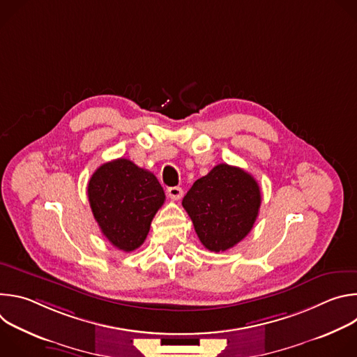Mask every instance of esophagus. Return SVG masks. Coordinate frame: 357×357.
<instances>
[{
  "label": "esophagus",
  "mask_w": 357,
  "mask_h": 357,
  "mask_svg": "<svg viewBox=\"0 0 357 357\" xmlns=\"http://www.w3.org/2000/svg\"><path fill=\"white\" fill-rule=\"evenodd\" d=\"M168 196L172 199V200H179L181 197H182V195H183V190H182V188H179V186H174V188H168Z\"/></svg>",
  "instance_id": "1"
}]
</instances>
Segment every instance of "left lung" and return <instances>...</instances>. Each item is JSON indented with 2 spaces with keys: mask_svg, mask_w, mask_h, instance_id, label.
I'll return each instance as SVG.
<instances>
[{
  "mask_svg": "<svg viewBox=\"0 0 357 357\" xmlns=\"http://www.w3.org/2000/svg\"><path fill=\"white\" fill-rule=\"evenodd\" d=\"M260 205L257 181L227 164L197 179L182 200L200 243L215 252L234 247L250 233Z\"/></svg>",
  "mask_w": 357,
  "mask_h": 357,
  "instance_id": "obj_1",
  "label": "left lung"
}]
</instances>
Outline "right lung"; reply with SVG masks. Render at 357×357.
<instances>
[{"mask_svg": "<svg viewBox=\"0 0 357 357\" xmlns=\"http://www.w3.org/2000/svg\"><path fill=\"white\" fill-rule=\"evenodd\" d=\"M87 196L101 233L126 252L144 243L165 202L157 176L126 158L98 167L89 181Z\"/></svg>", "mask_w": 357, "mask_h": 357, "instance_id": "right-lung-1", "label": "right lung"}]
</instances>
